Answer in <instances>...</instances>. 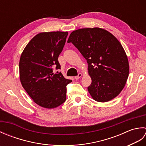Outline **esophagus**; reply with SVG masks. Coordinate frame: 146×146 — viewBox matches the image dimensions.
<instances>
[{
	"instance_id": "obj_1",
	"label": "esophagus",
	"mask_w": 146,
	"mask_h": 146,
	"mask_svg": "<svg viewBox=\"0 0 146 146\" xmlns=\"http://www.w3.org/2000/svg\"><path fill=\"white\" fill-rule=\"evenodd\" d=\"M82 76V73H78V75L75 76V79L76 80H78L79 78H80Z\"/></svg>"
}]
</instances>
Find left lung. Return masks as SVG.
<instances>
[{
    "mask_svg": "<svg viewBox=\"0 0 146 146\" xmlns=\"http://www.w3.org/2000/svg\"><path fill=\"white\" fill-rule=\"evenodd\" d=\"M68 42L87 61L92 78L88 90L92 98L106 102L116 97L125 85L129 67L124 49L115 37L101 28H84L71 33Z\"/></svg>",
    "mask_w": 146,
    "mask_h": 146,
    "instance_id": "left-lung-1",
    "label": "left lung"
}]
</instances>
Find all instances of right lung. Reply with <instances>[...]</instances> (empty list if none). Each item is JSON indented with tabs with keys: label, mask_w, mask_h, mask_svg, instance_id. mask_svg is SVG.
<instances>
[{
	"label": "right lung",
	"mask_w": 146,
	"mask_h": 146,
	"mask_svg": "<svg viewBox=\"0 0 146 146\" xmlns=\"http://www.w3.org/2000/svg\"><path fill=\"white\" fill-rule=\"evenodd\" d=\"M68 32L41 33L27 44L21 56L19 73L21 84L34 102L39 106L53 108L66 98V86L72 82L61 73L58 61L66 42Z\"/></svg>",
	"instance_id": "right-lung-1"
}]
</instances>
